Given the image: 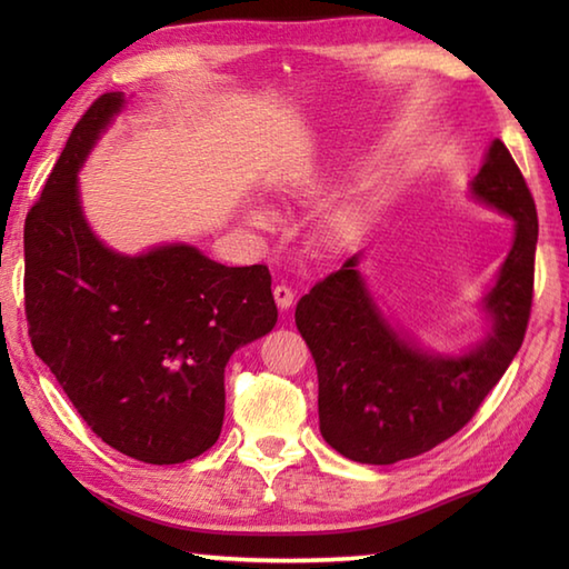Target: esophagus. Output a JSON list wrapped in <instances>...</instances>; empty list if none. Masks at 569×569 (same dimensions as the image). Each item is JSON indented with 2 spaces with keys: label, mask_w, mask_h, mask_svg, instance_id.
Masks as SVG:
<instances>
[{
  "label": "esophagus",
  "mask_w": 569,
  "mask_h": 569,
  "mask_svg": "<svg viewBox=\"0 0 569 569\" xmlns=\"http://www.w3.org/2000/svg\"><path fill=\"white\" fill-rule=\"evenodd\" d=\"M273 298H276L278 308H281V311H286V308H291V306H293V298H296V293H293V288H291V286L278 283V286L273 288Z\"/></svg>",
  "instance_id": "obj_1"
}]
</instances>
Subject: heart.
Segmentation results:
<instances>
[{
	"label": "heart",
	"mask_w": 569,
	"mask_h": 569,
	"mask_svg": "<svg viewBox=\"0 0 569 569\" xmlns=\"http://www.w3.org/2000/svg\"><path fill=\"white\" fill-rule=\"evenodd\" d=\"M248 216L256 226H263V228L273 226V220H276L273 210L266 208V206H253L248 210ZM359 220H361V216L353 206H343L339 210H333L329 220H326V238H329V243L336 246V248L343 246L346 240H349L356 233V228H359Z\"/></svg>",
	"instance_id": "1"
}]
</instances>
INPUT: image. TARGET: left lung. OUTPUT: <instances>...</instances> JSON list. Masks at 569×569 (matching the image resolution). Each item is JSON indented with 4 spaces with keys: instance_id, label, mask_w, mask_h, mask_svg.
<instances>
[{
    "instance_id": "obj_1",
    "label": "left lung",
    "mask_w": 569,
    "mask_h": 569,
    "mask_svg": "<svg viewBox=\"0 0 569 569\" xmlns=\"http://www.w3.org/2000/svg\"><path fill=\"white\" fill-rule=\"evenodd\" d=\"M469 196L515 220V240L481 298L487 333L461 353H437L393 326L359 271L361 253L296 306L319 371L321 435L361 465H393L455 437L502 379L525 341L535 286L537 208L502 140H492Z\"/></svg>"
}]
</instances>
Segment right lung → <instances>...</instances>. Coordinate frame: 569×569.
Wrapping results in <instances>:
<instances>
[{
    "label": "right lung",
    "instance_id": "add662e5",
    "mask_svg": "<svg viewBox=\"0 0 569 569\" xmlns=\"http://www.w3.org/2000/svg\"><path fill=\"white\" fill-rule=\"evenodd\" d=\"M90 104L24 220V311L34 353L104 445L180 465L220 437L226 363L278 321L266 266H223L196 246L128 256L92 233L77 172L124 110Z\"/></svg>",
    "mask_w": 569,
    "mask_h": 569
}]
</instances>
